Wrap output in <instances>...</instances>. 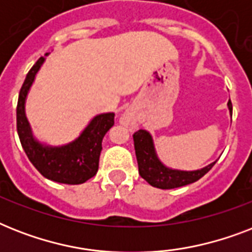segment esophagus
<instances>
[{
	"mask_svg": "<svg viewBox=\"0 0 252 252\" xmlns=\"http://www.w3.org/2000/svg\"><path fill=\"white\" fill-rule=\"evenodd\" d=\"M120 123H122L123 126H128V128H134V126H136V116H134V114L132 111L126 110V112L122 115Z\"/></svg>",
	"mask_w": 252,
	"mask_h": 252,
	"instance_id": "1",
	"label": "esophagus"
}]
</instances>
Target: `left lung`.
I'll return each mask as SVG.
<instances>
[{
  "label": "left lung",
  "instance_id": "left-lung-1",
  "mask_svg": "<svg viewBox=\"0 0 252 252\" xmlns=\"http://www.w3.org/2000/svg\"><path fill=\"white\" fill-rule=\"evenodd\" d=\"M227 107L233 114V106L230 99L227 102ZM134 150L138 163V174L141 178L148 182L153 187L161 188V189H171L191 184L200 178H203L213 166L216 162H212L211 165L205 167L195 170V171H183V170H174L165 166L157 157L156 149H154L153 138L152 134L145 129H140L133 134Z\"/></svg>",
  "mask_w": 252,
  "mask_h": 252
}]
</instances>
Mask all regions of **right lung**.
I'll return each instance as SVG.
<instances>
[{"instance_id":"add662e5","label":"right lung","mask_w":252,"mask_h":252,"mask_svg":"<svg viewBox=\"0 0 252 252\" xmlns=\"http://www.w3.org/2000/svg\"><path fill=\"white\" fill-rule=\"evenodd\" d=\"M48 56V53H45ZM40 57L26 76L17 106V130L22 148L36 170L49 180L64 184H81L96 174L102 140L114 126V112L96 115L74 141L63 146H49L33 137L26 118L25 103L36 73L44 63Z\"/></svg>"}]
</instances>
